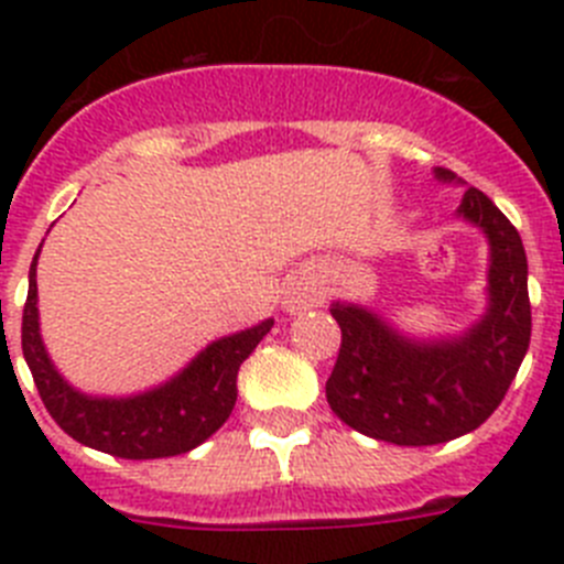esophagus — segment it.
Listing matches in <instances>:
<instances>
[{
  "instance_id": "1",
  "label": "esophagus",
  "mask_w": 564,
  "mask_h": 564,
  "mask_svg": "<svg viewBox=\"0 0 564 564\" xmlns=\"http://www.w3.org/2000/svg\"><path fill=\"white\" fill-rule=\"evenodd\" d=\"M318 305H322V296H318L313 288L293 285L285 291L288 313H302V311H311V307H318Z\"/></svg>"
}]
</instances>
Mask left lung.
<instances>
[{
  "mask_svg": "<svg viewBox=\"0 0 564 564\" xmlns=\"http://www.w3.org/2000/svg\"><path fill=\"white\" fill-rule=\"evenodd\" d=\"M435 181L466 186L449 169ZM457 220L486 237V311L471 325L415 336L390 316L336 299L341 350L327 403L350 430L395 446H435L475 432L500 406L531 341L528 259L517 228L486 194L468 186Z\"/></svg>",
  "mask_w": 564,
  "mask_h": 564,
  "instance_id": "obj_1",
  "label": "left lung"
}]
</instances>
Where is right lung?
<instances>
[{
	"instance_id": "add662e5",
	"label": "right lung",
	"mask_w": 564,
	"mask_h": 564,
	"mask_svg": "<svg viewBox=\"0 0 564 564\" xmlns=\"http://www.w3.org/2000/svg\"><path fill=\"white\" fill-rule=\"evenodd\" d=\"M39 253L42 246L30 262L22 352L44 406L73 441L123 460H154L186 455L220 430L237 403L239 364L268 336L273 318L214 338L186 367L149 390L93 395L73 387L44 347L36 285Z\"/></svg>"
}]
</instances>
